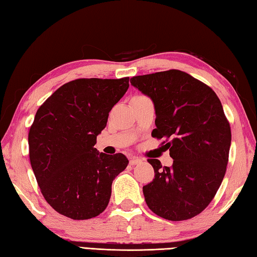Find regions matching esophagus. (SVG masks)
<instances>
[{
  "mask_svg": "<svg viewBox=\"0 0 257 257\" xmlns=\"http://www.w3.org/2000/svg\"><path fill=\"white\" fill-rule=\"evenodd\" d=\"M143 162V160L142 159H139V158H132L130 159V161H129V163H130V165H137V164H141Z\"/></svg>",
  "mask_w": 257,
  "mask_h": 257,
  "instance_id": "obj_1",
  "label": "esophagus"
}]
</instances>
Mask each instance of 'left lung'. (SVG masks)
Masks as SVG:
<instances>
[{
    "instance_id": "obj_1",
    "label": "left lung",
    "mask_w": 257,
    "mask_h": 257,
    "mask_svg": "<svg viewBox=\"0 0 257 257\" xmlns=\"http://www.w3.org/2000/svg\"><path fill=\"white\" fill-rule=\"evenodd\" d=\"M130 82L153 101L152 137L163 138L173 159L172 167L147 160L155 172L143 187L147 206L170 221L191 219L214 198L227 170L231 129L222 104L211 87L176 69Z\"/></svg>"
}]
</instances>
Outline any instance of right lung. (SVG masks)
Returning <instances> with one entry per match:
<instances>
[{"label": "right lung", "mask_w": 257, "mask_h": 257, "mask_svg": "<svg viewBox=\"0 0 257 257\" xmlns=\"http://www.w3.org/2000/svg\"><path fill=\"white\" fill-rule=\"evenodd\" d=\"M128 87L129 77L80 78L37 110L28 134L30 164L45 201L60 214L87 220L106 208L112 181L129 161L121 153H98L94 145Z\"/></svg>", "instance_id": "obj_1"}]
</instances>
